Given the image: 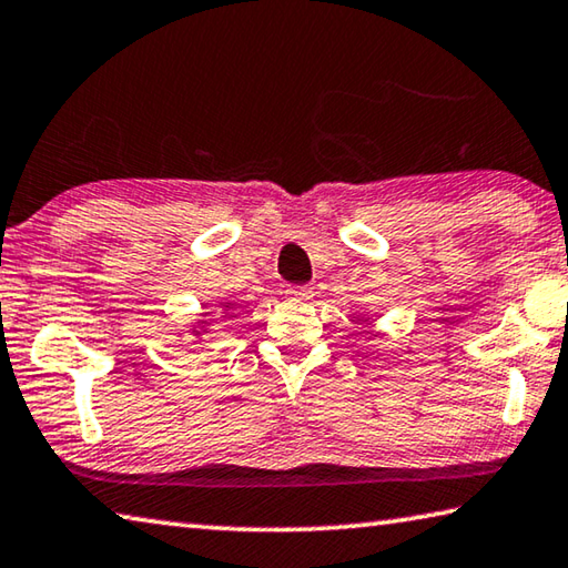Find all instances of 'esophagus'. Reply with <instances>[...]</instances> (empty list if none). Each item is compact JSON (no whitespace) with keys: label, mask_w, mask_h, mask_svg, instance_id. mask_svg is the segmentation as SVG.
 <instances>
[{"label":"esophagus","mask_w":568,"mask_h":568,"mask_svg":"<svg viewBox=\"0 0 568 568\" xmlns=\"http://www.w3.org/2000/svg\"><path fill=\"white\" fill-rule=\"evenodd\" d=\"M285 295H287V301L305 303V301H311V297H313V287L311 285H291L285 291Z\"/></svg>","instance_id":"esophagus-1"}]
</instances>
